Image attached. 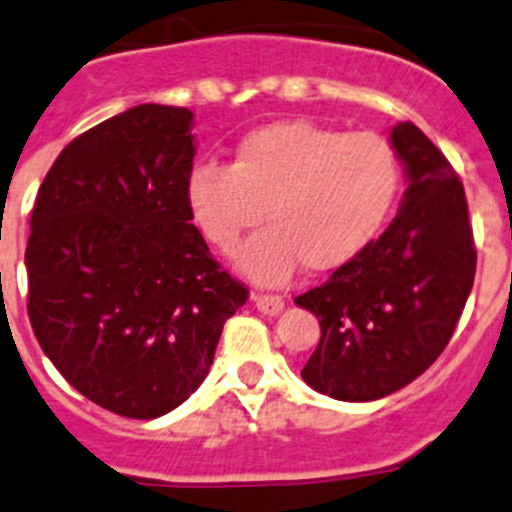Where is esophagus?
Here are the masks:
<instances>
[{"instance_id": "obj_1", "label": "esophagus", "mask_w": 512, "mask_h": 512, "mask_svg": "<svg viewBox=\"0 0 512 512\" xmlns=\"http://www.w3.org/2000/svg\"><path fill=\"white\" fill-rule=\"evenodd\" d=\"M255 304L262 314H268V317H278L286 306V301L281 296H273V293H255Z\"/></svg>"}]
</instances>
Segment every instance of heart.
<instances>
[{
	"label": "heart",
	"instance_id": "1",
	"mask_svg": "<svg viewBox=\"0 0 512 512\" xmlns=\"http://www.w3.org/2000/svg\"><path fill=\"white\" fill-rule=\"evenodd\" d=\"M399 180L397 151L379 133L281 121L247 133L229 167L193 164L185 206L221 252L234 250L262 211L268 229L237 252V268L260 286H278L301 262L330 273L353 260L384 226Z\"/></svg>",
	"mask_w": 512,
	"mask_h": 512
}]
</instances>
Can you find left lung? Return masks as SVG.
Returning a JSON list of instances; mask_svg holds the SVG:
<instances>
[{"mask_svg":"<svg viewBox=\"0 0 512 512\" xmlns=\"http://www.w3.org/2000/svg\"><path fill=\"white\" fill-rule=\"evenodd\" d=\"M389 141L407 175L399 213L322 286L296 296L322 327L301 379L342 402L394 394L433 366L477 270L456 170L415 123H397Z\"/></svg>","mask_w":512,"mask_h":512,"instance_id":"8db88e82","label":"left lung"}]
</instances>
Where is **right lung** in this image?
<instances>
[{
	"mask_svg": "<svg viewBox=\"0 0 512 512\" xmlns=\"http://www.w3.org/2000/svg\"><path fill=\"white\" fill-rule=\"evenodd\" d=\"M193 157V113L146 102L71 141L35 198L30 324L61 376L115 415L180 407L247 301L185 206Z\"/></svg>",
	"mask_w": 512,
	"mask_h": 512,
	"instance_id": "add662e5",
	"label": "right lung"
}]
</instances>
